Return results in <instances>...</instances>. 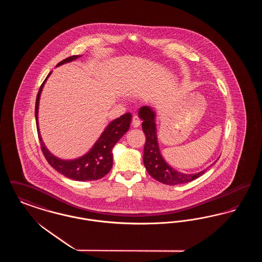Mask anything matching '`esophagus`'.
<instances>
[{"label": "esophagus", "mask_w": 262, "mask_h": 262, "mask_svg": "<svg viewBox=\"0 0 262 262\" xmlns=\"http://www.w3.org/2000/svg\"><path fill=\"white\" fill-rule=\"evenodd\" d=\"M132 124H133V125H134L135 127H138V126L140 125V119L138 118L137 115H135V116L133 117V122H132Z\"/></svg>", "instance_id": "obj_1"}]
</instances>
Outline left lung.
<instances>
[{
	"label": "left lung",
	"mask_w": 262,
	"mask_h": 262,
	"mask_svg": "<svg viewBox=\"0 0 262 262\" xmlns=\"http://www.w3.org/2000/svg\"><path fill=\"white\" fill-rule=\"evenodd\" d=\"M138 117L142 120V129L146 138L143 150V163L148 174L153 179L165 185L174 186L191 182L207 171L208 168L200 173L185 174L174 170L164 160L159 149L156 134L155 112L149 106H142L138 111Z\"/></svg>",
	"instance_id": "left-lung-1"
}]
</instances>
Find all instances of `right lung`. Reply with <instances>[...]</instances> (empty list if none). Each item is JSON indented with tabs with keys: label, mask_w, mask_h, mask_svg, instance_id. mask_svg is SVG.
Returning a JSON list of instances; mask_svg holds the SVG:
<instances>
[{
	"label": "right lung",
	"mask_w": 262,
	"mask_h": 262,
	"mask_svg": "<svg viewBox=\"0 0 262 262\" xmlns=\"http://www.w3.org/2000/svg\"><path fill=\"white\" fill-rule=\"evenodd\" d=\"M79 57L81 56L75 55V56L69 57L62 60V62H59L57 67L66 62H73ZM50 75L51 73L47 75V77L41 84L40 89L38 91L36 103H35L36 126H37L38 137L40 140L42 152L51 166L57 172L63 174L69 179H72L74 181H79V182L99 180L110 172L113 166V147L120 140V138L128 130L133 116L130 113H126L125 115H122L120 118L112 121L105 128V130L100 136L98 140L95 142L92 148L83 156L74 160L60 159L54 156L50 151L46 148L44 142L42 141L41 135L39 133V126H38V108H39L40 95H41L42 89L44 88V84Z\"/></svg>",
	"instance_id": "add662e5"
}]
</instances>
